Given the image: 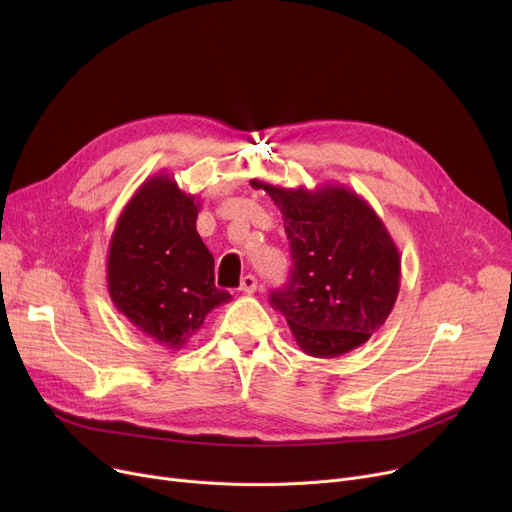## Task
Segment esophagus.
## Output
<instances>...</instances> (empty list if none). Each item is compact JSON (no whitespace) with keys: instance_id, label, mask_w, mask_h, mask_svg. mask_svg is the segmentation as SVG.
Wrapping results in <instances>:
<instances>
[{"instance_id":"1","label":"esophagus","mask_w":512,"mask_h":512,"mask_svg":"<svg viewBox=\"0 0 512 512\" xmlns=\"http://www.w3.org/2000/svg\"><path fill=\"white\" fill-rule=\"evenodd\" d=\"M240 290L247 292V294H253V292L257 290V278L251 276V274H247L245 278L240 280Z\"/></svg>"}]
</instances>
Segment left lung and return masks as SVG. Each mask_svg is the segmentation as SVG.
<instances>
[{"label":"left lung","mask_w":512,"mask_h":512,"mask_svg":"<svg viewBox=\"0 0 512 512\" xmlns=\"http://www.w3.org/2000/svg\"><path fill=\"white\" fill-rule=\"evenodd\" d=\"M251 186L282 211L294 267L272 305L299 348L319 359L355 351L386 324L400 290V253L382 218L342 184Z\"/></svg>","instance_id":"left-lung-1"}]
</instances>
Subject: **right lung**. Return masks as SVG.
Masks as SVG:
<instances>
[{
	"instance_id": "right-lung-1",
	"label": "right lung",
	"mask_w": 512,
	"mask_h": 512,
	"mask_svg": "<svg viewBox=\"0 0 512 512\" xmlns=\"http://www.w3.org/2000/svg\"><path fill=\"white\" fill-rule=\"evenodd\" d=\"M199 197L174 176L147 178L124 205L107 251L114 307L168 351H180L209 311L232 301L213 282V255L197 232Z\"/></svg>"
}]
</instances>
